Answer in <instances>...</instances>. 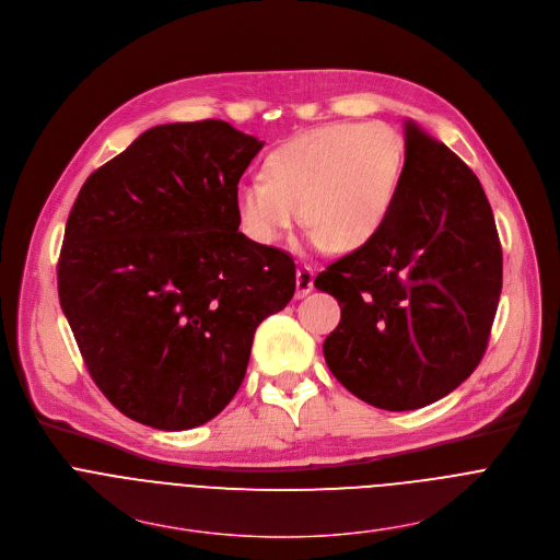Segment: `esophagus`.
<instances>
[{"label":"esophagus","mask_w":560,"mask_h":560,"mask_svg":"<svg viewBox=\"0 0 560 560\" xmlns=\"http://www.w3.org/2000/svg\"><path fill=\"white\" fill-rule=\"evenodd\" d=\"M312 288H314V272L310 266H301L296 270V296L301 299V296L310 294Z\"/></svg>","instance_id":"34e87169"}]
</instances>
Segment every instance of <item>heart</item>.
I'll return each instance as SVG.
<instances>
[{
	"label": "heart",
	"instance_id": "heart-1",
	"mask_svg": "<svg viewBox=\"0 0 560 560\" xmlns=\"http://www.w3.org/2000/svg\"><path fill=\"white\" fill-rule=\"evenodd\" d=\"M405 162V138L381 120L301 131L268 153L264 179L237 186L240 229L250 242L275 246L303 213L312 248H362L389 220Z\"/></svg>",
	"mask_w": 560,
	"mask_h": 560
}]
</instances>
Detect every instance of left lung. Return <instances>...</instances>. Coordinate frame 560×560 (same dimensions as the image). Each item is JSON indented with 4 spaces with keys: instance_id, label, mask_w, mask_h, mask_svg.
<instances>
[{
    "instance_id": "8db88e82",
    "label": "left lung",
    "mask_w": 560,
    "mask_h": 560,
    "mask_svg": "<svg viewBox=\"0 0 560 560\" xmlns=\"http://www.w3.org/2000/svg\"><path fill=\"white\" fill-rule=\"evenodd\" d=\"M405 140L389 220L314 279L340 305V323L323 342L329 371L355 398L385 411L427 407L472 374L503 277L477 175L411 120Z\"/></svg>"
}]
</instances>
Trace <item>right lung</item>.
Instances as JSON below:
<instances>
[{
  "label": "right lung",
  "instance_id": "right-lung-1",
  "mask_svg": "<svg viewBox=\"0 0 560 560\" xmlns=\"http://www.w3.org/2000/svg\"><path fill=\"white\" fill-rule=\"evenodd\" d=\"M261 147L224 120L158 125L81 186L59 301L92 381L140 424L184 431L222 413L255 329L294 296L292 257L235 215Z\"/></svg>",
  "mask_w": 560,
  "mask_h": 560
}]
</instances>
